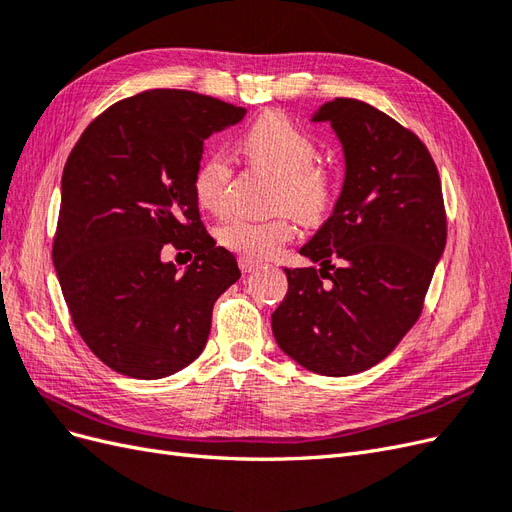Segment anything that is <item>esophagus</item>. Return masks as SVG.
Wrapping results in <instances>:
<instances>
[{"label": "esophagus", "mask_w": 512, "mask_h": 512, "mask_svg": "<svg viewBox=\"0 0 512 512\" xmlns=\"http://www.w3.org/2000/svg\"><path fill=\"white\" fill-rule=\"evenodd\" d=\"M239 267H241V271H243V273H254V271H258V269H260V262L241 256V258H239Z\"/></svg>", "instance_id": "34e87169"}]
</instances>
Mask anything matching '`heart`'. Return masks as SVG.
I'll return each instance as SVG.
<instances>
[{
	"mask_svg": "<svg viewBox=\"0 0 512 512\" xmlns=\"http://www.w3.org/2000/svg\"><path fill=\"white\" fill-rule=\"evenodd\" d=\"M241 149L252 164L277 177L271 205L275 211H288L303 224H318L327 218L335 203V181L324 168H318V147L314 138L286 115L267 113L243 134ZM235 166L228 153L213 149L198 162L192 179L194 196L213 213L228 207ZM294 226L288 215L275 220L230 218L218 239L230 252L250 260L275 256L292 241Z\"/></svg>",
	"mask_w": 512,
	"mask_h": 512,
	"instance_id": "1",
	"label": "heart"
}]
</instances>
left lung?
I'll return each mask as SVG.
<instances>
[{"mask_svg": "<svg viewBox=\"0 0 512 512\" xmlns=\"http://www.w3.org/2000/svg\"><path fill=\"white\" fill-rule=\"evenodd\" d=\"M312 121H329L342 141L346 179L333 215L301 247L320 269H284L271 327L290 359L339 378L380 363L414 327L446 245V211L431 153L393 117L335 98Z\"/></svg>", "mask_w": 512, "mask_h": 512, "instance_id": "1", "label": "left lung"}]
</instances>
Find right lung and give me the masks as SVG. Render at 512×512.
Listing matches in <instances>:
<instances>
[{"label":"right lung","mask_w":512,"mask_h":512,"mask_svg":"<svg viewBox=\"0 0 512 512\" xmlns=\"http://www.w3.org/2000/svg\"><path fill=\"white\" fill-rule=\"evenodd\" d=\"M245 108L149 89L89 123L61 177L53 262L76 331L117 374L156 380L203 352L213 303L241 271L215 245L192 190L205 138ZM166 249L194 253L183 274Z\"/></svg>","instance_id":"add662e5"}]
</instances>
